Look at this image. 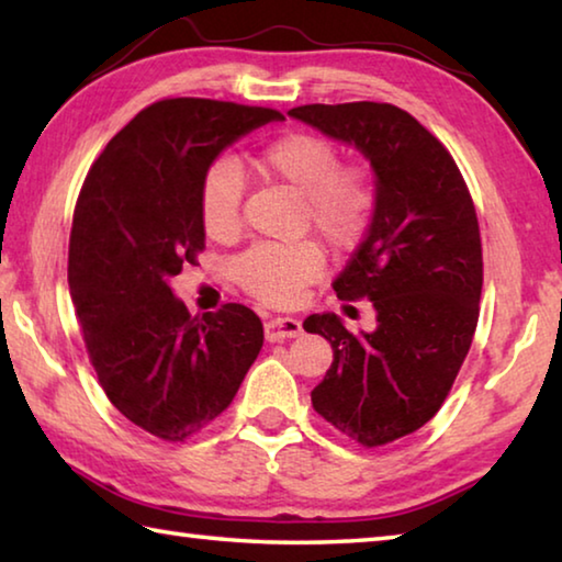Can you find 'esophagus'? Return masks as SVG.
<instances>
[{"label":"esophagus","instance_id":"esophagus-1","mask_svg":"<svg viewBox=\"0 0 562 562\" xmlns=\"http://www.w3.org/2000/svg\"><path fill=\"white\" fill-rule=\"evenodd\" d=\"M302 335V325L300 319L292 317H272L265 322V337L268 341H282V339H292Z\"/></svg>","mask_w":562,"mask_h":562}]
</instances>
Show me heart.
Returning a JSON list of instances; mask_svg holds the SVG:
<instances>
[{
    "instance_id": "obj_1",
    "label": "heart",
    "mask_w": 562,
    "mask_h": 562,
    "mask_svg": "<svg viewBox=\"0 0 562 562\" xmlns=\"http://www.w3.org/2000/svg\"><path fill=\"white\" fill-rule=\"evenodd\" d=\"M335 140L312 131H290L265 144L252 158L262 176L302 193V227H315L339 252L364 240L376 215V186L369 170L341 166ZM245 178L233 160H215L198 190L207 237L233 240L243 225ZM325 270V250L315 240L258 243L237 255L231 274L247 294L268 304H292Z\"/></svg>"
}]
</instances>
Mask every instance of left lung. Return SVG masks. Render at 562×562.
<instances>
[{
    "label": "left lung",
    "mask_w": 562,
    "mask_h": 562,
    "mask_svg": "<svg viewBox=\"0 0 562 562\" xmlns=\"http://www.w3.org/2000/svg\"><path fill=\"white\" fill-rule=\"evenodd\" d=\"M290 116L355 146L376 178L374 223L331 284L339 300H372L376 329L351 335L331 312L304 319L335 351L312 406L374 449L422 429L469 355L483 288L479 217L456 160L412 113L355 101Z\"/></svg>",
    "instance_id": "left-lung-1"
}]
</instances>
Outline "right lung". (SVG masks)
<instances>
[{
    "label": "right lung",
    "mask_w": 562,
    "mask_h": 562,
    "mask_svg": "<svg viewBox=\"0 0 562 562\" xmlns=\"http://www.w3.org/2000/svg\"><path fill=\"white\" fill-rule=\"evenodd\" d=\"M282 119L231 101H156L109 140L76 201L69 290L89 359L109 402L164 441L207 429L262 349L250 307L193 317L168 282L205 247V170L245 133Z\"/></svg>",
    "instance_id": "right-lung-1"
}]
</instances>
